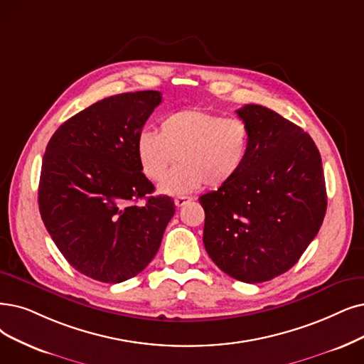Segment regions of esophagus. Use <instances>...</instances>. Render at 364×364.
<instances>
[{
    "mask_svg": "<svg viewBox=\"0 0 364 364\" xmlns=\"http://www.w3.org/2000/svg\"><path fill=\"white\" fill-rule=\"evenodd\" d=\"M191 200H193V197H188V196H179V197L174 198V205H176L178 208H181V206L186 205V203H190Z\"/></svg>",
    "mask_w": 364,
    "mask_h": 364,
    "instance_id": "1",
    "label": "esophagus"
}]
</instances>
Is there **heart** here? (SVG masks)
I'll list each match as a JSON object with an SVG mask.
<instances>
[{
  "instance_id": "heart-1",
  "label": "heart",
  "mask_w": 364,
  "mask_h": 364,
  "mask_svg": "<svg viewBox=\"0 0 364 364\" xmlns=\"http://www.w3.org/2000/svg\"><path fill=\"white\" fill-rule=\"evenodd\" d=\"M250 151L248 124L203 109L173 112L159 124V134L143 132L137 137L139 163L151 181L162 179L178 156L181 164L158 186L168 196L193 193L205 183H230L248 161Z\"/></svg>"
}]
</instances>
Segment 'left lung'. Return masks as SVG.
Returning <instances> with one entry per match:
<instances>
[{
    "label": "left lung",
    "mask_w": 364,
    "mask_h": 364,
    "mask_svg": "<svg viewBox=\"0 0 364 364\" xmlns=\"http://www.w3.org/2000/svg\"><path fill=\"white\" fill-rule=\"evenodd\" d=\"M236 113L251 128L250 156L230 183L198 198L203 243L224 273L258 284L291 269L316 236L326 181L321 155L300 127L258 105Z\"/></svg>",
    "instance_id": "left-lung-1"
}]
</instances>
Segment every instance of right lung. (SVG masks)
I'll return each mask as SVG.
<instances>
[{
	"label": "right lung",
	"instance_id": "1",
	"mask_svg": "<svg viewBox=\"0 0 364 364\" xmlns=\"http://www.w3.org/2000/svg\"><path fill=\"white\" fill-rule=\"evenodd\" d=\"M161 101L158 91L107 97L65 121L46 146L41 220L70 266L95 281L139 274L174 215L170 197H146L155 188L137 158V137Z\"/></svg>",
	"mask_w": 364,
	"mask_h": 364
}]
</instances>
